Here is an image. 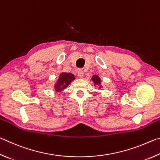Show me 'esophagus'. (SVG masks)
<instances>
[{
  "mask_svg": "<svg viewBox=\"0 0 160 160\" xmlns=\"http://www.w3.org/2000/svg\"><path fill=\"white\" fill-rule=\"evenodd\" d=\"M77 74H78V77H79V78H81L84 77V74H83V72L82 71V70H81V69L78 70V72H77Z\"/></svg>",
  "mask_w": 160,
  "mask_h": 160,
  "instance_id": "obj_1",
  "label": "esophagus"
}]
</instances>
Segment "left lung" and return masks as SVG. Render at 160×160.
<instances>
[{"label": "left lung", "instance_id": "1", "mask_svg": "<svg viewBox=\"0 0 160 160\" xmlns=\"http://www.w3.org/2000/svg\"><path fill=\"white\" fill-rule=\"evenodd\" d=\"M91 81L93 82V85L96 86H98V88H102L103 86L102 85V82H101V78H100L98 75L95 74L93 75V77H91Z\"/></svg>", "mask_w": 160, "mask_h": 160}]
</instances>
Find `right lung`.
Masks as SVG:
<instances>
[{"label":"right lung","mask_w":160,"mask_h":160,"mask_svg":"<svg viewBox=\"0 0 160 160\" xmlns=\"http://www.w3.org/2000/svg\"><path fill=\"white\" fill-rule=\"evenodd\" d=\"M75 79L74 75L70 72H61L58 79L54 83V88L56 92H60L64 90Z\"/></svg>","instance_id":"add662e5"}]
</instances>
